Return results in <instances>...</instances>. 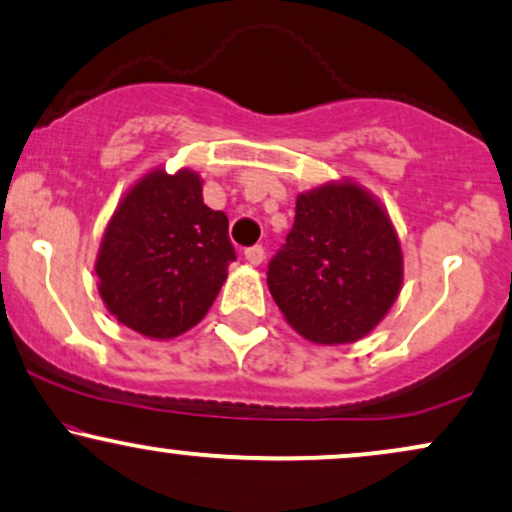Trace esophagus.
I'll return each mask as SVG.
<instances>
[{
	"label": "esophagus",
	"instance_id": "34e87169",
	"mask_svg": "<svg viewBox=\"0 0 512 512\" xmlns=\"http://www.w3.org/2000/svg\"><path fill=\"white\" fill-rule=\"evenodd\" d=\"M245 260H248L250 264H262V260H264L262 245H252V248H245Z\"/></svg>",
	"mask_w": 512,
	"mask_h": 512
}]
</instances>
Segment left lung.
I'll use <instances>...</instances> for the list:
<instances>
[{
    "instance_id": "obj_1",
    "label": "left lung",
    "mask_w": 512,
    "mask_h": 512,
    "mask_svg": "<svg viewBox=\"0 0 512 512\" xmlns=\"http://www.w3.org/2000/svg\"><path fill=\"white\" fill-rule=\"evenodd\" d=\"M267 283L283 317L307 341L353 343L398 298L403 255L396 231L353 183L298 195L293 229L269 262Z\"/></svg>"
}]
</instances>
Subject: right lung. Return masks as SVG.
Listing matches in <instances>:
<instances>
[{"instance_id":"obj_1","label":"right lung","mask_w":512,"mask_h":512,"mask_svg":"<svg viewBox=\"0 0 512 512\" xmlns=\"http://www.w3.org/2000/svg\"><path fill=\"white\" fill-rule=\"evenodd\" d=\"M236 260L229 219L202 202L193 171L147 174L104 233L97 276L109 312L150 338L195 326Z\"/></svg>"}]
</instances>
